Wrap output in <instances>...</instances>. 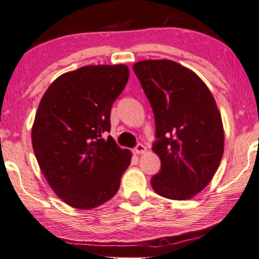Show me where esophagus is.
I'll return each mask as SVG.
<instances>
[{
  "mask_svg": "<svg viewBox=\"0 0 259 259\" xmlns=\"http://www.w3.org/2000/svg\"><path fill=\"white\" fill-rule=\"evenodd\" d=\"M146 151V147L143 145V144H138V145L134 147L133 149V152L137 153V154H140V153H144Z\"/></svg>",
  "mask_w": 259,
  "mask_h": 259,
  "instance_id": "esophagus-1",
  "label": "esophagus"
}]
</instances>
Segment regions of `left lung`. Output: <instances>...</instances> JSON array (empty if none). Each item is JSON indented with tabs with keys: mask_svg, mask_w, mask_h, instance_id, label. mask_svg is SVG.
<instances>
[{
	"mask_svg": "<svg viewBox=\"0 0 259 259\" xmlns=\"http://www.w3.org/2000/svg\"><path fill=\"white\" fill-rule=\"evenodd\" d=\"M133 71L156 122L152 150L162 165L151 186L166 199H191L223 158V121L213 95L195 72L172 60H142Z\"/></svg>",
	"mask_w": 259,
	"mask_h": 259,
	"instance_id": "1",
	"label": "left lung"
}]
</instances>
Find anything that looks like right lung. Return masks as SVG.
Returning <instances> with one entry per match:
<instances>
[{"mask_svg": "<svg viewBox=\"0 0 259 259\" xmlns=\"http://www.w3.org/2000/svg\"><path fill=\"white\" fill-rule=\"evenodd\" d=\"M128 68L89 65L59 76L40 101L32 145L44 176L69 206L92 209L112 199L132 154L110 132V109Z\"/></svg>", "mask_w": 259, "mask_h": 259, "instance_id": "add662e5", "label": "right lung"}]
</instances>
